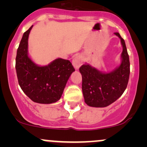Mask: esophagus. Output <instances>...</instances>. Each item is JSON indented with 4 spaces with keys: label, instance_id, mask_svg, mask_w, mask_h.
<instances>
[{
    "label": "esophagus",
    "instance_id": "esophagus-1",
    "mask_svg": "<svg viewBox=\"0 0 147 147\" xmlns=\"http://www.w3.org/2000/svg\"><path fill=\"white\" fill-rule=\"evenodd\" d=\"M82 63H83V58L81 55H77L74 57V59H72V65L76 70H78L79 67L82 65Z\"/></svg>",
    "mask_w": 147,
    "mask_h": 147
}]
</instances>
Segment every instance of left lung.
Instances as JSON below:
<instances>
[{"mask_svg": "<svg viewBox=\"0 0 147 147\" xmlns=\"http://www.w3.org/2000/svg\"><path fill=\"white\" fill-rule=\"evenodd\" d=\"M122 45L120 65L109 72H103L85 63L79 68L82 76L84 101L92 107H106L120 97L127 87L130 75L129 57L124 40L118 32Z\"/></svg>", "mask_w": 147, "mask_h": 147, "instance_id": "left-lung-1", "label": "left lung"}]
</instances>
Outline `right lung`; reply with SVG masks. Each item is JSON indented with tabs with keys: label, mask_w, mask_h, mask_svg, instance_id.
<instances>
[{
	"label": "right lung",
	"mask_w": 147,
	"mask_h": 147,
	"mask_svg": "<svg viewBox=\"0 0 147 147\" xmlns=\"http://www.w3.org/2000/svg\"><path fill=\"white\" fill-rule=\"evenodd\" d=\"M33 25L23 34L16 57L20 87L33 102L52 104L59 100L75 68L69 60L58 58L48 65H37L28 55V37Z\"/></svg>",
	"instance_id": "1"
}]
</instances>
